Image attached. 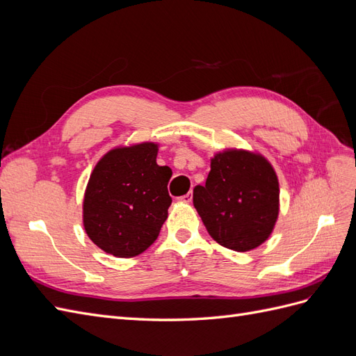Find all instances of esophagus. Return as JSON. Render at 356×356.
<instances>
[{
  "label": "esophagus",
  "mask_w": 356,
  "mask_h": 356,
  "mask_svg": "<svg viewBox=\"0 0 356 356\" xmlns=\"http://www.w3.org/2000/svg\"><path fill=\"white\" fill-rule=\"evenodd\" d=\"M179 200H181V202H184V203H190V202L193 200V195H191V193H187V195L181 196V197H179Z\"/></svg>",
  "instance_id": "34e87169"
}]
</instances>
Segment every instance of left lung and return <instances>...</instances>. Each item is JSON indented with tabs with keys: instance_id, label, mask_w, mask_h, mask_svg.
<instances>
[{
	"instance_id": "1",
	"label": "left lung",
	"mask_w": 356,
	"mask_h": 356,
	"mask_svg": "<svg viewBox=\"0 0 356 356\" xmlns=\"http://www.w3.org/2000/svg\"><path fill=\"white\" fill-rule=\"evenodd\" d=\"M193 203L215 242L251 251L270 238L277 221V175L263 154L225 148L211 159L207 182L193 190Z\"/></svg>"
}]
</instances>
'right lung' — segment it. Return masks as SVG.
Wrapping results in <instances>:
<instances>
[{"label": "right lung", "mask_w": 356, "mask_h": 356, "mask_svg": "<svg viewBox=\"0 0 356 356\" xmlns=\"http://www.w3.org/2000/svg\"><path fill=\"white\" fill-rule=\"evenodd\" d=\"M159 144L115 147L93 168L83 200V225L106 254L132 258L153 245L168 218L172 170L157 165Z\"/></svg>", "instance_id": "right-lung-1"}]
</instances>
